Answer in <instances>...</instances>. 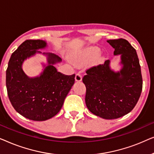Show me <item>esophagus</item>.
Here are the masks:
<instances>
[{
  "instance_id": "34e87169",
  "label": "esophagus",
  "mask_w": 154,
  "mask_h": 154,
  "mask_svg": "<svg viewBox=\"0 0 154 154\" xmlns=\"http://www.w3.org/2000/svg\"><path fill=\"white\" fill-rule=\"evenodd\" d=\"M75 81H76L77 82H80V81H82V75H81V73H77L76 74H75Z\"/></svg>"
}]
</instances>
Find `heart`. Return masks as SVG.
Listing matches in <instances>:
<instances>
[{
	"label": "heart",
	"mask_w": 154,
	"mask_h": 154,
	"mask_svg": "<svg viewBox=\"0 0 154 154\" xmlns=\"http://www.w3.org/2000/svg\"><path fill=\"white\" fill-rule=\"evenodd\" d=\"M100 54V50L96 48H90L73 57L72 61L75 64L80 65L93 60Z\"/></svg>",
	"instance_id": "b5f03b06"
}]
</instances>
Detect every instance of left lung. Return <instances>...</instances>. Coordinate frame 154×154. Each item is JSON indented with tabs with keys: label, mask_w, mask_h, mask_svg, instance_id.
I'll return each mask as SVG.
<instances>
[{
	"label": "left lung",
	"mask_w": 154,
	"mask_h": 154,
	"mask_svg": "<svg viewBox=\"0 0 154 154\" xmlns=\"http://www.w3.org/2000/svg\"><path fill=\"white\" fill-rule=\"evenodd\" d=\"M114 55L121 54L123 68L114 72L109 60L86 70L83 82L86 87L85 104L93 114L116 119L130 113L137 103L142 90L140 62L134 48L123 38L108 40Z\"/></svg>",
	"instance_id": "8db88e82"
}]
</instances>
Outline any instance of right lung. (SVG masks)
I'll list each match as a JSON object with an SVG mask.
<instances>
[{"mask_svg":"<svg viewBox=\"0 0 154 154\" xmlns=\"http://www.w3.org/2000/svg\"><path fill=\"white\" fill-rule=\"evenodd\" d=\"M45 47L42 40H26L12 54L6 70V87L12 106L20 114L35 121L54 116L75 81V74H63L53 66L62 60L54 53H46L48 65L40 76L30 79L25 74L22 69L24 60Z\"/></svg>","mask_w":154,"mask_h":154,"instance_id":"1","label":"right lung"}]
</instances>
